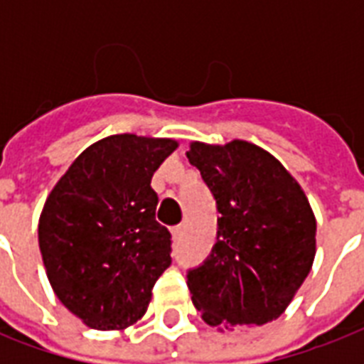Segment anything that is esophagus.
<instances>
[{"label":"esophagus","mask_w":364,"mask_h":364,"mask_svg":"<svg viewBox=\"0 0 364 364\" xmlns=\"http://www.w3.org/2000/svg\"><path fill=\"white\" fill-rule=\"evenodd\" d=\"M183 236V227L179 225V227H173L171 228V238H173V242H179Z\"/></svg>","instance_id":"esophagus-1"}]
</instances>
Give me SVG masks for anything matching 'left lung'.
Returning <instances> with one entry per match:
<instances>
[{
	"mask_svg": "<svg viewBox=\"0 0 364 364\" xmlns=\"http://www.w3.org/2000/svg\"><path fill=\"white\" fill-rule=\"evenodd\" d=\"M187 159L217 200L210 259L188 272L194 308L210 327H259L287 310L316 259V215L279 160L255 143L191 141Z\"/></svg>",
	"mask_w": 364,
	"mask_h": 364,
	"instance_id": "obj_1",
	"label": "left lung"
}]
</instances>
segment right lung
<instances>
[{"mask_svg":"<svg viewBox=\"0 0 364 364\" xmlns=\"http://www.w3.org/2000/svg\"><path fill=\"white\" fill-rule=\"evenodd\" d=\"M177 145L170 137H104L71 162L45 200L37 236L48 283L87 327L124 331L139 321L171 264L151 179Z\"/></svg>","mask_w":364,"mask_h":364,"instance_id":"add662e5","label":"right lung"}]
</instances>
